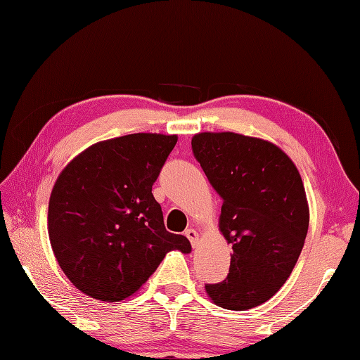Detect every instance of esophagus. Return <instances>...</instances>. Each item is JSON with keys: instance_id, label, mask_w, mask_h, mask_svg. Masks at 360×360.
<instances>
[{"instance_id": "obj_1", "label": "esophagus", "mask_w": 360, "mask_h": 360, "mask_svg": "<svg viewBox=\"0 0 360 360\" xmlns=\"http://www.w3.org/2000/svg\"><path fill=\"white\" fill-rule=\"evenodd\" d=\"M187 238H188V241L192 243V246L195 248L196 244H198V238H200V235H198V232L195 231V229H187L186 231V233H184Z\"/></svg>"}]
</instances>
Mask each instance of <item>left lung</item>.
<instances>
[{
  "instance_id": "obj_1",
  "label": "left lung",
  "mask_w": 360,
  "mask_h": 360,
  "mask_svg": "<svg viewBox=\"0 0 360 360\" xmlns=\"http://www.w3.org/2000/svg\"><path fill=\"white\" fill-rule=\"evenodd\" d=\"M192 151L223 198L219 229L233 250L227 277L205 290L221 308H255L285 285L303 249L309 210L300 173L257 137L200 133Z\"/></svg>"
}]
</instances>
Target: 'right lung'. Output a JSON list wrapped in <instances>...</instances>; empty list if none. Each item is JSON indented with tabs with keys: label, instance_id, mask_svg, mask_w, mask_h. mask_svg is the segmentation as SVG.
Segmentation results:
<instances>
[{
	"label": "right lung",
	"instance_id": "add662e5",
	"mask_svg": "<svg viewBox=\"0 0 360 360\" xmlns=\"http://www.w3.org/2000/svg\"><path fill=\"white\" fill-rule=\"evenodd\" d=\"M178 137L137 133L98 142L58 176L48 212L51 246L72 285L97 300L134 294L167 252L192 250L168 232L151 187Z\"/></svg>",
	"mask_w": 360,
	"mask_h": 360
}]
</instances>
